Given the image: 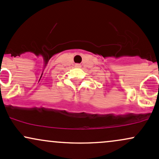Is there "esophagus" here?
Here are the masks:
<instances>
[{
    "mask_svg": "<svg viewBox=\"0 0 159 159\" xmlns=\"http://www.w3.org/2000/svg\"><path fill=\"white\" fill-rule=\"evenodd\" d=\"M75 67H81V65H80V64H76V65H75Z\"/></svg>",
    "mask_w": 159,
    "mask_h": 159,
    "instance_id": "34e87169",
    "label": "esophagus"
}]
</instances>
